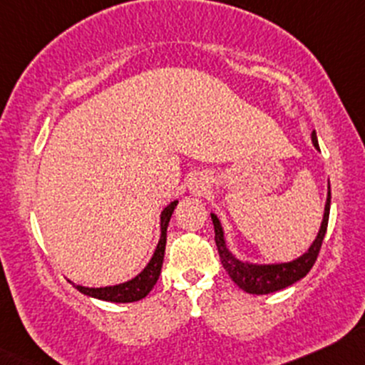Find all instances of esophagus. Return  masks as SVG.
<instances>
[{
    "mask_svg": "<svg viewBox=\"0 0 365 365\" xmlns=\"http://www.w3.org/2000/svg\"><path fill=\"white\" fill-rule=\"evenodd\" d=\"M190 190L194 192L195 195H202L206 194V190L210 189V185H207V180L204 178V176H197V178H194L190 182Z\"/></svg>",
    "mask_w": 365,
    "mask_h": 365,
    "instance_id": "esophagus-1",
    "label": "esophagus"
}]
</instances>
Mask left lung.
<instances>
[{"label": "left lung", "mask_w": 365, "mask_h": 365, "mask_svg": "<svg viewBox=\"0 0 365 365\" xmlns=\"http://www.w3.org/2000/svg\"><path fill=\"white\" fill-rule=\"evenodd\" d=\"M312 142L319 149L317 135L315 131L312 133ZM329 207H331V190L327 192V202L326 210H324V220L320 230L317 234L314 244L310 246V250L305 255L299 256L298 259H293L289 263H277V265H250V263L239 262L237 258L230 255V251L227 250L225 239H223V228L220 225L216 215H211L215 227V242L218 247L220 259H222V265L227 270V274L230 275V279L241 287L242 291L250 294H268L275 293V291L284 289V287L291 286L296 280L303 279L310 272V268L314 267L315 259H317L320 246H322L324 235L327 230V222H329Z\"/></svg>", "instance_id": "left-lung-1"}]
</instances>
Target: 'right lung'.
<instances>
[{"instance_id":"add662e5","label":"right lung","mask_w":365,"mask_h":365,"mask_svg":"<svg viewBox=\"0 0 365 365\" xmlns=\"http://www.w3.org/2000/svg\"><path fill=\"white\" fill-rule=\"evenodd\" d=\"M176 204L178 201H173L170 206L164 207L161 213V239H159L158 247H155V253L152 256L149 265L143 268V272H140L135 279L128 280L124 284H118V286H109V287H83L76 286V289L81 291L83 294L93 296V298L103 299V302H112V303H131L138 302V299L145 298L150 293L152 287L158 282L159 274H161L163 268V259H164V250H166V230L168 223H170L171 215H173Z\"/></svg>"}]
</instances>
